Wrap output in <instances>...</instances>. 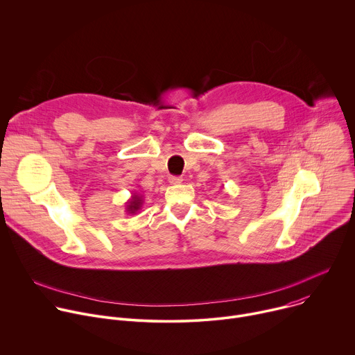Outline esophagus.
I'll list each match as a JSON object with an SVG mask.
<instances>
[{
    "instance_id": "34e87169",
    "label": "esophagus",
    "mask_w": 355,
    "mask_h": 355,
    "mask_svg": "<svg viewBox=\"0 0 355 355\" xmlns=\"http://www.w3.org/2000/svg\"><path fill=\"white\" fill-rule=\"evenodd\" d=\"M182 177H175V175H171L170 178H168V182L171 184V185H180V184H182Z\"/></svg>"
}]
</instances>
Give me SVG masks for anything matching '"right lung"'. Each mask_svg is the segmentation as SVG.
I'll use <instances>...</instances> for the list:
<instances>
[{
    "instance_id": "right-lung-1",
    "label": "right lung",
    "mask_w": 355,
    "mask_h": 355,
    "mask_svg": "<svg viewBox=\"0 0 355 355\" xmlns=\"http://www.w3.org/2000/svg\"><path fill=\"white\" fill-rule=\"evenodd\" d=\"M143 205V196L139 193H133L132 198L126 202V212L129 215H135Z\"/></svg>"
}]
</instances>
